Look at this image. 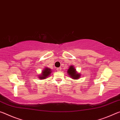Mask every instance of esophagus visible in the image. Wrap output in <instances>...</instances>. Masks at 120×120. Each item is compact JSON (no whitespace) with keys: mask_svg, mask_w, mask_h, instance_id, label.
<instances>
[{"mask_svg":"<svg viewBox=\"0 0 120 120\" xmlns=\"http://www.w3.org/2000/svg\"><path fill=\"white\" fill-rule=\"evenodd\" d=\"M61 68H56V70H57V71H61Z\"/></svg>","mask_w":120,"mask_h":120,"instance_id":"1","label":"esophagus"}]
</instances>
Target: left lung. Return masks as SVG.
Masks as SVG:
<instances>
[{"instance_id": "obj_1", "label": "left lung", "mask_w": 120, "mask_h": 120, "mask_svg": "<svg viewBox=\"0 0 120 120\" xmlns=\"http://www.w3.org/2000/svg\"><path fill=\"white\" fill-rule=\"evenodd\" d=\"M68 73L70 76L74 79H79L81 76V74L78 73L76 69L74 68L73 66H70V68L67 71Z\"/></svg>"}]
</instances>
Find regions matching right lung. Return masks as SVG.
<instances>
[{"label": "right lung", "instance_id": "obj_1", "mask_svg": "<svg viewBox=\"0 0 120 120\" xmlns=\"http://www.w3.org/2000/svg\"><path fill=\"white\" fill-rule=\"evenodd\" d=\"M51 72H52V71H51L49 68H46L42 71L41 74L39 75L38 77L40 79H46L50 75Z\"/></svg>", "mask_w": 120, "mask_h": 120}]
</instances>
